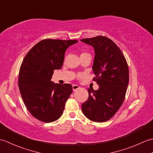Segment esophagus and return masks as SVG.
I'll use <instances>...</instances> for the list:
<instances>
[{
  "label": "esophagus",
  "instance_id": "obj_1",
  "mask_svg": "<svg viewBox=\"0 0 153 153\" xmlns=\"http://www.w3.org/2000/svg\"><path fill=\"white\" fill-rule=\"evenodd\" d=\"M72 88H73L74 91H77V89H79L80 88V87L77 85H73Z\"/></svg>",
  "mask_w": 153,
  "mask_h": 153
}]
</instances>
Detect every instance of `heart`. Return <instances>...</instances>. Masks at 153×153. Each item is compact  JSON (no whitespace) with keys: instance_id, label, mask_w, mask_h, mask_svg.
Segmentation results:
<instances>
[{"instance_id":"heart-1","label":"heart","mask_w":153,"mask_h":153,"mask_svg":"<svg viewBox=\"0 0 153 153\" xmlns=\"http://www.w3.org/2000/svg\"><path fill=\"white\" fill-rule=\"evenodd\" d=\"M87 54V53H82V54ZM82 54H81V55H82Z\"/></svg>"}]
</instances>
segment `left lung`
Listing matches in <instances>:
<instances>
[{"label": "left lung", "mask_w": 153, "mask_h": 153, "mask_svg": "<svg viewBox=\"0 0 153 153\" xmlns=\"http://www.w3.org/2000/svg\"><path fill=\"white\" fill-rule=\"evenodd\" d=\"M83 43L95 49L93 65L99 85L98 90L88 89L89 97L82 105L87 118L95 122H104L115 115L124 100L129 83V68L122 51L114 42L105 36L83 39Z\"/></svg>", "instance_id": "1"}]
</instances>
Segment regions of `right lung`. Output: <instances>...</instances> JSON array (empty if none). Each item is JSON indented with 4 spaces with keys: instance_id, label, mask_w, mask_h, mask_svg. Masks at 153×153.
Wrapping results in <instances>:
<instances>
[{
    "instance_id": "obj_1",
    "label": "right lung",
    "mask_w": 153,
    "mask_h": 153,
    "mask_svg": "<svg viewBox=\"0 0 153 153\" xmlns=\"http://www.w3.org/2000/svg\"><path fill=\"white\" fill-rule=\"evenodd\" d=\"M77 42L43 39L31 48L23 60L19 71V89L28 111L39 121L53 122L62 115L72 86L54 83L51 78L54 71L62 66L68 47Z\"/></svg>"
}]
</instances>
